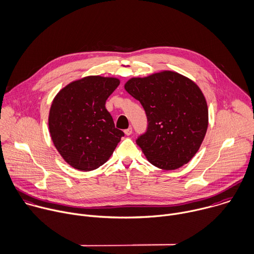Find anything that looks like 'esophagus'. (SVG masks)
Returning a JSON list of instances; mask_svg holds the SVG:
<instances>
[{
    "mask_svg": "<svg viewBox=\"0 0 254 254\" xmlns=\"http://www.w3.org/2000/svg\"><path fill=\"white\" fill-rule=\"evenodd\" d=\"M132 132H133L132 127H129V128H127V129H125V130H124V133H125L127 136L131 135V134H132Z\"/></svg>",
    "mask_w": 254,
    "mask_h": 254,
    "instance_id": "esophagus-1",
    "label": "esophagus"
}]
</instances>
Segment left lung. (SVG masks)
<instances>
[{
    "instance_id": "8db88e82",
    "label": "left lung",
    "mask_w": 254,
    "mask_h": 254,
    "mask_svg": "<svg viewBox=\"0 0 254 254\" xmlns=\"http://www.w3.org/2000/svg\"><path fill=\"white\" fill-rule=\"evenodd\" d=\"M125 90L141 103L147 130L136 143L148 161L164 170L188 163L196 154L208 127V108L199 87L171 71L132 78Z\"/></svg>"
}]
</instances>
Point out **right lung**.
I'll return each mask as SVG.
<instances>
[{
  "mask_svg": "<svg viewBox=\"0 0 254 254\" xmlns=\"http://www.w3.org/2000/svg\"><path fill=\"white\" fill-rule=\"evenodd\" d=\"M119 84L116 78L89 76L70 83L53 100L50 134L61 156L75 169L91 171L103 165L124 136L105 107Z\"/></svg>",
  "mask_w": 254,
  "mask_h": 254,
  "instance_id": "right-lung-1",
  "label": "right lung"
}]
</instances>
